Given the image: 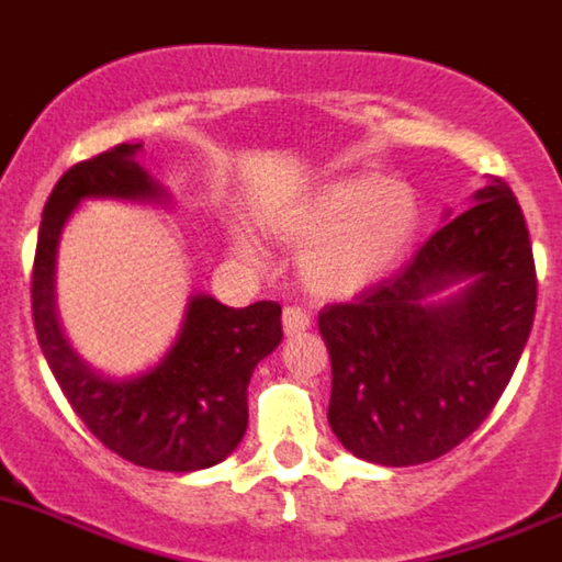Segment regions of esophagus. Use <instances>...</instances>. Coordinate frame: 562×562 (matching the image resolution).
<instances>
[{"label":"esophagus","instance_id":"esophagus-1","mask_svg":"<svg viewBox=\"0 0 562 562\" xmlns=\"http://www.w3.org/2000/svg\"><path fill=\"white\" fill-rule=\"evenodd\" d=\"M281 323H284V334L286 336H295V334H303V330H308V325H312V317H308L303 308L286 306Z\"/></svg>","mask_w":562,"mask_h":562}]
</instances>
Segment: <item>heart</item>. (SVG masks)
Returning <instances> with one entry per match:
<instances>
[{
    "label": "heart",
    "instance_id": "heart-1",
    "mask_svg": "<svg viewBox=\"0 0 562 562\" xmlns=\"http://www.w3.org/2000/svg\"><path fill=\"white\" fill-rule=\"evenodd\" d=\"M419 223L416 192L381 173H347L308 192L276 221V232L308 245L301 259L303 281L314 295L347 297L386 276L408 248ZM234 245L259 259L261 245L239 228Z\"/></svg>",
    "mask_w": 562,
    "mask_h": 562
}]
</instances>
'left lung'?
Returning <instances> with one entry per match:
<instances>
[{"instance_id": "obj_1", "label": "left lung", "mask_w": 562, "mask_h": 562, "mask_svg": "<svg viewBox=\"0 0 562 562\" xmlns=\"http://www.w3.org/2000/svg\"><path fill=\"white\" fill-rule=\"evenodd\" d=\"M536 301L521 206L488 176L397 276L319 312L334 375L328 422L341 447L381 467H416L461 445L510 383Z\"/></svg>"}]
</instances>
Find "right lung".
I'll return each mask as SVG.
<instances>
[{
    "instance_id": "obj_1",
    "label": "right lung",
    "mask_w": 562,
    "mask_h": 562,
    "mask_svg": "<svg viewBox=\"0 0 562 562\" xmlns=\"http://www.w3.org/2000/svg\"><path fill=\"white\" fill-rule=\"evenodd\" d=\"M143 143L74 165L44 206L32 267V317L52 375L88 430L106 450L157 472H198L226 461L248 427V383L281 334L272 301L228 308L195 292L184 319L157 364L112 378L90 367L66 339L57 314V248L68 217L90 198L170 204V195L140 162Z\"/></svg>"
}]
</instances>
